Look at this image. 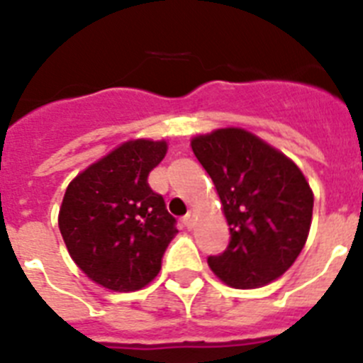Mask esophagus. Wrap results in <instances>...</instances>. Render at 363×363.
Listing matches in <instances>:
<instances>
[{"mask_svg": "<svg viewBox=\"0 0 363 363\" xmlns=\"http://www.w3.org/2000/svg\"><path fill=\"white\" fill-rule=\"evenodd\" d=\"M184 225L187 227V229H192L194 227V213H187V216H184Z\"/></svg>", "mask_w": 363, "mask_h": 363, "instance_id": "esophagus-1", "label": "esophagus"}]
</instances>
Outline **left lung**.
I'll use <instances>...</instances> for the list:
<instances>
[{
    "label": "left lung",
    "mask_w": 363,
    "mask_h": 363,
    "mask_svg": "<svg viewBox=\"0 0 363 363\" xmlns=\"http://www.w3.org/2000/svg\"><path fill=\"white\" fill-rule=\"evenodd\" d=\"M213 179L229 245L211 271L234 289H256L296 262L309 236L314 194L300 167L256 134L225 127L191 140Z\"/></svg>",
    "instance_id": "obj_1"
}]
</instances>
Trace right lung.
I'll use <instances>...</instances> for the list:
<instances>
[{"mask_svg": "<svg viewBox=\"0 0 363 363\" xmlns=\"http://www.w3.org/2000/svg\"><path fill=\"white\" fill-rule=\"evenodd\" d=\"M165 140H127L69 184L57 225L86 278L116 293L149 285L176 236L174 218L147 184L165 158Z\"/></svg>", "mask_w": 363, "mask_h": 363, "instance_id": "add662e5", "label": "right lung"}]
</instances>
